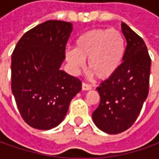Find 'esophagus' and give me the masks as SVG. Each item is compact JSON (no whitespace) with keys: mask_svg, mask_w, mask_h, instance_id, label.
I'll return each mask as SVG.
<instances>
[{"mask_svg":"<svg viewBox=\"0 0 159 159\" xmlns=\"http://www.w3.org/2000/svg\"><path fill=\"white\" fill-rule=\"evenodd\" d=\"M92 89V86L90 84H88V83H82V90H90Z\"/></svg>","mask_w":159,"mask_h":159,"instance_id":"34e87169","label":"esophagus"}]
</instances>
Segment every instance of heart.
I'll return each mask as SVG.
<instances>
[{"instance_id": "obj_1", "label": "heart", "mask_w": 159, "mask_h": 159, "mask_svg": "<svg viewBox=\"0 0 159 159\" xmlns=\"http://www.w3.org/2000/svg\"><path fill=\"white\" fill-rule=\"evenodd\" d=\"M125 52L124 34L117 29H92L78 37L75 48L67 50L65 58L71 70L79 72L89 59L90 71L96 78L105 80L119 68Z\"/></svg>"}]
</instances>
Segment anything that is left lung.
I'll use <instances>...</instances> for the list:
<instances>
[{
	"instance_id": "left-lung-1",
	"label": "left lung",
	"mask_w": 159,
	"mask_h": 159,
	"mask_svg": "<svg viewBox=\"0 0 159 159\" xmlns=\"http://www.w3.org/2000/svg\"><path fill=\"white\" fill-rule=\"evenodd\" d=\"M121 28L126 40L123 63L96 89L101 101L92 114L95 125L111 134L135 122L149 94L151 60L146 44L126 24Z\"/></svg>"
}]
</instances>
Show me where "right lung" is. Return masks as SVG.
<instances>
[{
	"label": "right lung",
	"instance_id": "1",
	"mask_svg": "<svg viewBox=\"0 0 159 159\" xmlns=\"http://www.w3.org/2000/svg\"><path fill=\"white\" fill-rule=\"evenodd\" d=\"M72 31L70 22L48 20L18 40L11 57V89L28 125L48 130L64 119L81 81L60 69Z\"/></svg>",
	"mask_w": 159,
	"mask_h": 159
}]
</instances>
